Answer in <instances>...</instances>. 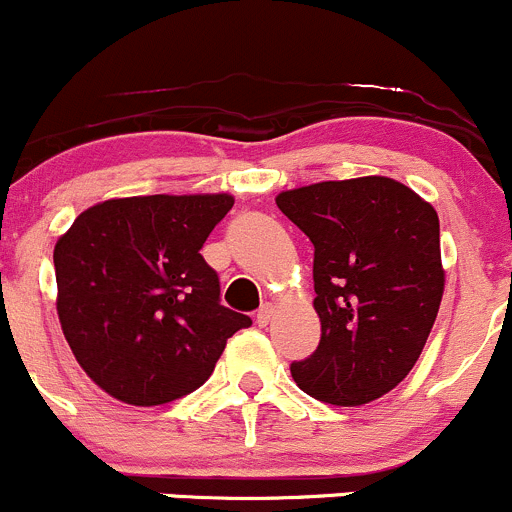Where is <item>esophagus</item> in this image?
I'll return each mask as SVG.
<instances>
[{"mask_svg":"<svg viewBox=\"0 0 512 512\" xmlns=\"http://www.w3.org/2000/svg\"><path fill=\"white\" fill-rule=\"evenodd\" d=\"M271 318H273V305L271 303L261 305V308H258V313H256V323L258 325H268V323H271Z\"/></svg>","mask_w":512,"mask_h":512,"instance_id":"obj_1","label":"esophagus"}]
</instances>
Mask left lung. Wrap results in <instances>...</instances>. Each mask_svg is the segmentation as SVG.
Here are the masks:
<instances>
[{
    "instance_id": "obj_1",
    "label": "left lung",
    "mask_w": 512,
    "mask_h": 512,
    "mask_svg": "<svg viewBox=\"0 0 512 512\" xmlns=\"http://www.w3.org/2000/svg\"><path fill=\"white\" fill-rule=\"evenodd\" d=\"M278 209L313 241L320 345L291 374L335 407L392 392L419 360L444 295L439 214L392 177L286 189Z\"/></svg>"
}]
</instances>
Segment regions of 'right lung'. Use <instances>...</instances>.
<instances>
[{"label":"right lung","mask_w":512,"mask_h":512,"mask_svg":"<svg viewBox=\"0 0 512 512\" xmlns=\"http://www.w3.org/2000/svg\"><path fill=\"white\" fill-rule=\"evenodd\" d=\"M234 207L219 194L105 199L81 212L54 249L56 313L83 372L133 407L202 387L249 315L219 303L199 249Z\"/></svg>","instance_id":"right-lung-1"}]
</instances>
